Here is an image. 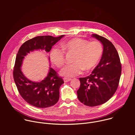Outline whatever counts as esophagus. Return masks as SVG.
<instances>
[{"label": "esophagus", "instance_id": "34e87169", "mask_svg": "<svg viewBox=\"0 0 135 135\" xmlns=\"http://www.w3.org/2000/svg\"><path fill=\"white\" fill-rule=\"evenodd\" d=\"M71 79H68V78H64V82H65V83L68 82H69V81H71Z\"/></svg>", "mask_w": 135, "mask_h": 135}]
</instances>
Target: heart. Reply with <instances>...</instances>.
<instances>
[{
  "mask_svg": "<svg viewBox=\"0 0 135 135\" xmlns=\"http://www.w3.org/2000/svg\"><path fill=\"white\" fill-rule=\"evenodd\" d=\"M62 50L53 48L50 54L51 62L60 68L65 64V52L74 53L73 64L66 66L60 74L66 78H73L82 73L83 70L92 69L99 61L103 53V46L97 41L89 42L79 38H73L61 44Z\"/></svg>",
  "mask_w": 135,
  "mask_h": 135,
  "instance_id": "obj_1",
  "label": "heart"
}]
</instances>
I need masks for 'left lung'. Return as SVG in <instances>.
Wrapping results in <instances>:
<instances>
[{
	"label": "left lung",
	"instance_id": "obj_1",
	"mask_svg": "<svg viewBox=\"0 0 135 135\" xmlns=\"http://www.w3.org/2000/svg\"><path fill=\"white\" fill-rule=\"evenodd\" d=\"M92 37L103 45L98 65L91 74L80 78L81 85L77 91L79 100L85 105L93 107L107 102L116 92L121 74V64L117 50L106 38L97 34Z\"/></svg>",
	"mask_w": 135,
	"mask_h": 135
}]
</instances>
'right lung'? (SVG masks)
I'll return each mask as SVG.
<instances>
[{"instance_id": "1", "label": "right lung", "mask_w": 135, "mask_h": 135, "mask_svg": "<svg viewBox=\"0 0 135 135\" xmlns=\"http://www.w3.org/2000/svg\"><path fill=\"white\" fill-rule=\"evenodd\" d=\"M65 35L54 37L41 36L25 42L17 53L13 70V78L19 93L30 105L38 108H47L54 105L59 99V89L64 83L62 79L51 67L47 76L40 82L32 81L21 70L23 60L28 53L35 50H44L48 53L52 46ZM50 57L49 60L50 61Z\"/></svg>"}]
</instances>
